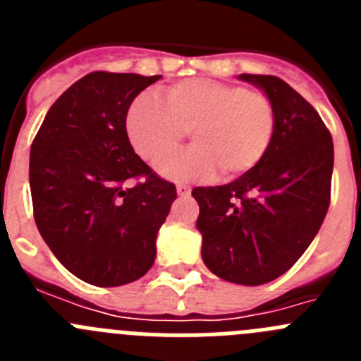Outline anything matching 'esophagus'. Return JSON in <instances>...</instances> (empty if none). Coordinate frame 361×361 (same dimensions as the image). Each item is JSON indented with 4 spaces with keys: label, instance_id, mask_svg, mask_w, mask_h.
I'll use <instances>...</instances> for the list:
<instances>
[{
    "label": "esophagus",
    "instance_id": "esophagus-1",
    "mask_svg": "<svg viewBox=\"0 0 361 361\" xmlns=\"http://www.w3.org/2000/svg\"><path fill=\"white\" fill-rule=\"evenodd\" d=\"M177 193L180 197H188L191 193V188L186 186V184H177Z\"/></svg>",
    "mask_w": 361,
    "mask_h": 361
}]
</instances>
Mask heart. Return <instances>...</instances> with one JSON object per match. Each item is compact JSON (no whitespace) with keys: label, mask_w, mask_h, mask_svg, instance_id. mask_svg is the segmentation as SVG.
<instances>
[{"label":"heart","mask_w":361,"mask_h":361,"mask_svg":"<svg viewBox=\"0 0 361 361\" xmlns=\"http://www.w3.org/2000/svg\"><path fill=\"white\" fill-rule=\"evenodd\" d=\"M133 152L157 162L191 132V148L157 166L175 183L231 178L250 171L266 155L275 133V108L260 92L213 79H186L166 88V103L139 94L126 110Z\"/></svg>","instance_id":"1"}]
</instances>
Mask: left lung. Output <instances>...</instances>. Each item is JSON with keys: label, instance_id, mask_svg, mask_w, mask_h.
<instances>
[{"label": "left lung", "instance_id": "1", "mask_svg": "<svg viewBox=\"0 0 361 361\" xmlns=\"http://www.w3.org/2000/svg\"><path fill=\"white\" fill-rule=\"evenodd\" d=\"M275 108V133L255 168L224 186L195 188L202 260L219 279L262 286L307 250L331 202L333 137L318 111L275 75L240 73Z\"/></svg>", "mask_w": 361, "mask_h": 361}]
</instances>
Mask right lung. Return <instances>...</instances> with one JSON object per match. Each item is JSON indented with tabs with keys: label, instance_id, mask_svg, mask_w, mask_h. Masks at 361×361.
<instances>
[{
	"label": "right lung",
	"instance_id": "obj_1",
	"mask_svg": "<svg viewBox=\"0 0 361 361\" xmlns=\"http://www.w3.org/2000/svg\"><path fill=\"white\" fill-rule=\"evenodd\" d=\"M159 79L88 73L50 106L32 142L37 229L57 260L92 286L117 288L148 273L157 233L177 199L175 184L133 152L124 126L130 103Z\"/></svg>",
	"mask_w": 361,
	"mask_h": 361
}]
</instances>
